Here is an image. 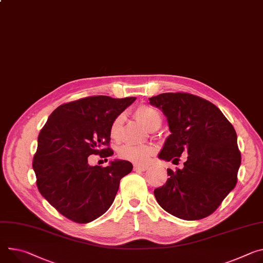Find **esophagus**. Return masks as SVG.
<instances>
[{
    "label": "esophagus",
    "mask_w": 263,
    "mask_h": 263,
    "mask_svg": "<svg viewBox=\"0 0 263 263\" xmlns=\"http://www.w3.org/2000/svg\"><path fill=\"white\" fill-rule=\"evenodd\" d=\"M133 169H134V171H146V170H148V165H141V164H134V166H133Z\"/></svg>",
    "instance_id": "esophagus-1"
}]
</instances>
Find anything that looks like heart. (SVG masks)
Returning <instances> with one entry per match:
<instances>
[{
	"instance_id": "b5f03b06",
	"label": "heart",
	"mask_w": 263,
	"mask_h": 263,
	"mask_svg": "<svg viewBox=\"0 0 263 263\" xmlns=\"http://www.w3.org/2000/svg\"><path fill=\"white\" fill-rule=\"evenodd\" d=\"M134 117L144 125L148 130L155 131L161 125L160 113L153 107L142 105L135 109ZM124 124V116L118 115L114 118L110 126V136L113 140H119L122 134ZM156 152V147L153 145L144 146H131L124 145L118 149V156L123 160H127L134 163H146L152 155Z\"/></svg>"
}]
</instances>
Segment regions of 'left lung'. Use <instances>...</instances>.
<instances>
[{
  "label": "left lung",
  "instance_id": "8db88e82",
  "mask_svg": "<svg viewBox=\"0 0 263 263\" xmlns=\"http://www.w3.org/2000/svg\"><path fill=\"white\" fill-rule=\"evenodd\" d=\"M161 109L171 131L160 159L179 160L183 169H168L166 182L154 190L158 204L183 220L202 219L221 204L235 187L241 154L234 127L211 102L183 92L161 93L150 99Z\"/></svg>",
  "mask_w": 263,
  "mask_h": 263
}]
</instances>
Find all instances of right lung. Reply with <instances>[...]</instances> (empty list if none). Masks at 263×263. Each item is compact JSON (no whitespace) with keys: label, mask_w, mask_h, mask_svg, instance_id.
I'll list each match as a JSON object with an SVG mask.
<instances>
[{"label":"right lung","mask_w":263,"mask_h":263,"mask_svg":"<svg viewBox=\"0 0 263 263\" xmlns=\"http://www.w3.org/2000/svg\"><path fill=\"white\" fill-rule=\"evenodd\" d=\"M136 98L88 97L58 107L37 137L32 166L40 193L70 220L88 223L113 203L119 181L133 165L114 160L108 166L88 163L90 155H113L110 126Z\"/></svg>","instance_id":"add662e5"}]
</instances>
